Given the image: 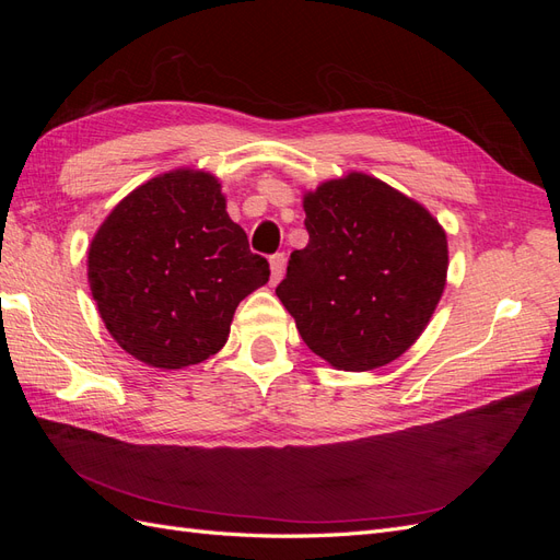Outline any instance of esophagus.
I'll list each match as a JSON object with an SVG mask.
<instances>
[{"mask_svg": "<svg viewBox=\"0 0 560 560\" xmlns=\"http://www.w3.org/2000/svg\"><path fill=\"white\" fill-rule=\"evenodd\" d=\"M284 254H273L270 257V284H278L284 276Z\"/></svg>", "mask_w": 560, "mask_h": 560, "instance_id": "obj_1", "label": "esophagus"}]
</instances>
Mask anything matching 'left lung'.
<instances>
[{"instance_id":"left-lung-1","label":"left lung","mask_w":560,"mask_h":560,"mask_svg":"<svg viewBox=\"0 0 560 560\" xmlns=\"http://www.w3.org/2000/svg\"><path fill=\"white\" fill-rule=\"evenodd\" d=\"M311 241L294 249L278 299L306 346L341 371L381 369L425 331L448 273L444 226L366 173L303 194Z\"/></svg>"}]
</instances>
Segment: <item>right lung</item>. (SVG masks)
Here are the masks:
<instances>
[{
  "label": "right lung",
  "instance_id": "right-lung-1",
  "mask_svg": "<svg viewBox=\"0 0 560 560\" xmlns=\"http://www.w3.org/2000/svg\"><path fill=\"white\" fill-rule=\"evenodd\" d=\"M268 276L229 217L222 184L194 167L140 184L89 247V284L107 331L135 360L165 371L222 350L238 303Z\"/></svg>",
  "mask_w": 560,
  "mask_h": 560
}]
</instances>
